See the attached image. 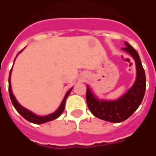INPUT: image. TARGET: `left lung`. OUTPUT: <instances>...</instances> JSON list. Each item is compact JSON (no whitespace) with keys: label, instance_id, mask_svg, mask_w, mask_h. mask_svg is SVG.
Returning a JSON list of instances; mask_svg holds the SVG:
<instances>
[{"label":"left lung","instance_id":"8db88e82","mask_svg":"<svg viewBox=\"0 0 156 156\" xmlns=\"http://www.w3.org/2000/svg\"><path fill=\"white\" fill-rule=\"evenodd\" d=\"M124 44L126 47L122 49L134 58L136 66V80L128 92L116 100H99L87 86L86 100L89 110L95 117L111 123L123 122L130 117L140 105L145 93L146 79L140 56L127 41Z\"/></svg>","mask_w":156,"mask_h":156}]
</instances>
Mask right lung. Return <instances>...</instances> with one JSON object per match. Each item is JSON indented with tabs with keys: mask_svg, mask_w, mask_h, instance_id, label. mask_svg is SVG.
<instances>
[{
	"mask_svg": "<svg viewBox=\"0 0 156 156\" xmlns=\"http://www.w3.org/2000/svg\"><path fill=\"white\" fill-rule=\"evenodd\" d=\"M20 51V52H21ZM19 52V53H20ZM16 59V58H15ZM11 73H12V69H11V71H10V74H9V94H10V98H11V100H12V103L13 106L15 107V108L16 109V111L18 112L20 115H22V117L24 118L25 119H27L29 122H31V123H33V124H44V123H47V122H49V121L53 120V119H58L60 115L62 114V112L64 110L65 108V103H66V98H68V96L70 94V92L72 91V89L73 88H70L69 90L68 91V93L66 94L65 95L64 98H63V100L61 103V105L59 106V108L54 112V113H52L51 115H46V116H38V115H35V114H33L32 112H31L28 109H27L24 107H22V105L19 104L17 100L16 99L15 96L13 95V93H12V84H11Z\"/></svg>",
	"mask_w": 156,
	"mask_h": 156,
	"instance_id": "1",
	"label": "right lung"
}]
</instances>
